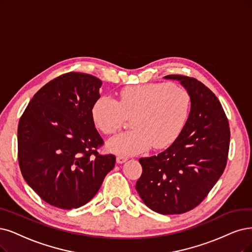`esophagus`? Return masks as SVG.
Masks as SVG:
<instances>
[{"label":"esophagus","instance_id":"obj_1","mask_svg":"<svg viewBox=\"0 0 252 252\" xmlns=\"http://www.w3.org/2000/svg\"><path fill=\"white\" fill-rule=\"evenodd\" d=\"M126 161H127V158H126V157L118 156V157L116 158V162H117L118 164H123V163H125V162H126Z\"/></svg>","mask_w":252,"mask_h":252}]
</instances>
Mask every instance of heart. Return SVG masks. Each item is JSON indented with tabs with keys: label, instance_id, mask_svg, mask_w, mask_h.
<instances>
[{
	"label": "heart",
	"instance_id": "b5f03b06",
	"mask_svg": "<svg viewBox=\"0 0 252 252\" xmlns=\"http://www.w3.org/2000/svg\"><path fill=\"white\" fill-rule=\"evenodd\" d=\"M191 109L188 91L169 84L129 86L119 94V100L101 96L92 106L91 116L101 133L112 135L132 118L131 132L119 134L107 143L112 153L134 156L154 146H170L187 123Z\"/></svg>",
	"mask_w": 252,
	"mask_h": 252
}]
</instances>
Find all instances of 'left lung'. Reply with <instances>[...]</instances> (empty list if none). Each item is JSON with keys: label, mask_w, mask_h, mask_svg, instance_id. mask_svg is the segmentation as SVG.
Returning <instances> with one entry per match:
<instances>
[{"label": "left lung", "mask_w": 252, "mask_h": 252, "mask_svg": "<svg viewBox=\"0 0 252 252\" xmlns=\"http://www.w3.org/2000/svg\"><path fill=\"white\" fill-rule=\"evenodd\" d=\"M176 80L188 91L191 109L178 139L157 156L139 159L142 175L136 190L146 206L162 215L188 212L206 198L226 166L230 132L216 95L194 78Z\"/></svg>", "instance_id": "8db88e82"}]
</instances>
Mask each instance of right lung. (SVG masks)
Wrapping results in <instances>:
<instances>
[{"mask_svg":"<svg viewBox=\"0 0 252 252\" xmlns=\"http://www.w3.org/2000/svg\"><path fill=\"white\" fill-rule=\"evenodd\" d=\"M101 81L68 72L35 93L17 128L18 163L25 181L51 206L80 208L114 168L115 156L99 155L104 141L91 110Z\"/></svg>","mask_w":252,"mask_h":252,"instance_id":"right-lung-1","label":"right lung"}]
</instances>
